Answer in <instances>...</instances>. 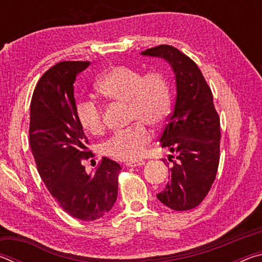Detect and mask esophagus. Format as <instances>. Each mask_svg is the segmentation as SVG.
I'll list each match as a JSON object with an SVG mask.
<instances>
[{"label":"esophagus","instance_id":"34e87169","mask_svg":"<svg viewBox=\"0 0 262 262\" xmlns=\"http://www.w3.org/2000/svg\"><path fill=\"white\" fill-rule=\"evenodd\" d=\"M145 164L144 161H132V162H127L125 165L127 167H137V166H143Z\"/></svg>","mask_w":262,"mask_h":262}]
</instances>
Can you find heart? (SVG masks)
<instances>
[{
	"mask_svg": "<svg viewBox=\"0 0 262 262\" xmlns=\"http://www.w3.org/2000/svg\"><path fill=\"white\" fill-rule=\"evenodd\" d=\"M101 98L118 104H127L128 120L136 123L129 129L106 142L103 151L117 161H134L143 154L151 140V132L166 122L171 112V90L166 77L161 73L143 75L139 70L118 66L107 70L96 83ZM78 122L92 135L104 132L101 110L91 100L77 104Z\"/></svg>",
	"mask_w": 262,
	"mask_h": 262,
	"instance_id": "heart-1",
	"label": "heart"
}]
</instances>
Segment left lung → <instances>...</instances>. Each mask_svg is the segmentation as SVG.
<instances>
[{"mask_svg": "<svg viewBox=\"0 0 262 262\" xmlns=\"http://www.w3.org/2000/svg\"><path fill=\"white\" fill-rule=\"evenodd\" d=\"M141 55L165 60L176 77V103L161 135L162 148L174 152L170 181L157 194L163 205L188 210L200 205L216 178L220 163V118L210 88L196 63L176 47L161 45Z\"/></svg>", "mask_w": 262, "mask_h": 262, "instance_id": "left-lung-1", "label": "left lung"}]
</instances>
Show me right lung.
I'll return each mask as SVG.
<instances>
[{
  "instance_id": "add662e5",
  "label": "right lung",
  "mask_w": 262,
  "mask_h": 262,
  "mask_svg": "<svg viewBox=\"0 0 262 262\" xmlns=\"http://www.w3.org/2000/svg\"><path fill=\"white\" fill-rule=\"evenodd\" d=\"M90 62L63 61L48 69L34 89L30 108V147L38 172L62 209L81 221H96L112 209L121 166L103 157L95 173L83 158L92 157L78 122L74 83Z\"/></svg>"
}]
</instances>
